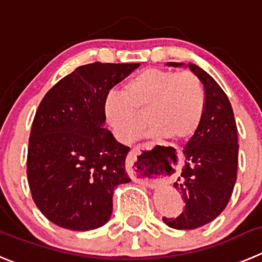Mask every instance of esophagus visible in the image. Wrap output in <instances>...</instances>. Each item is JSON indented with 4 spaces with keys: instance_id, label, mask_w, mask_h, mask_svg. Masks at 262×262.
I'll use <instances>...</instances> for the list:
<instances>
[{
    "instance_id": "esophagus-1",
    "label": "esophagus",
    "mask_w": 262,
    "mask_h": 262,
    "mask_svg": "<svg viewBox=\"0 0 262 262\" xmlns=\"http://www.w3.org/2000/svg\"><path fill=\"white\" fill-rule=\"evenodd\" d=\"M152 148V143L146 142V143H139L136 147L132 148V151L128 155V172L130 174L132 180L136 181L138 183H142V185H146V186H154L156 182L159 181L158 177H151V176L145 174L143 172L137 168V158L138 155H141V151L151 150Z\"/></svg>"
}]
</instances>
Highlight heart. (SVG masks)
Listing matches in <instances>:
<instances>
[{
    "mask_svg": "<svg viewBox=\"0 0 262 262\" xmlns=\"http://www.w3.org/2000/svg\"><path fill=\"white\" fill-rule=\"evenodd\" d=\"M204 107V89L194 73L147 68L134 75L123 93L107 95L104 114L124 143L133 141L145 126L146 115L152 124L151 134H164L180 142L196 133Z\"/></svg>",
    "mask_w": 262,
    "mask_h": 262,
    "instance_id": "b5f03b06",
    "label": "heart"
}]
</instances>
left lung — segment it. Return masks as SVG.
<instances>
[{
  "label": "left lung",
  "instance_id": "left-lung-1",
  "mask_svg": "<svg viewBox=\"0 0 262 262\" xmlns=\"http://www.w3.org/2000/svg\"><path fill=\"white\" fill-rule=\"evenodd\" d=\"M167 64L180 67L183 63ZM189 68L204 86L205 107L199 129L183 148L185 167L174 182L185 208L178 217H163L178 230L213 221L230 200L238 170V130L229 98L205 71L192 63Z\"/></svg>",
  "mask_w": 262,
  "mask_h": 262
}]
</instances>
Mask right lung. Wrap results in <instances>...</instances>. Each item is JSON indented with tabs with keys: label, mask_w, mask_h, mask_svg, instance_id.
<instances>
[{
	"label": "right lung",
	"mask_w": 262,
	"mask_h": 262,
	"mask_svg": "<svg viewBox=\"0 0 262 262\" xmlns=\"http://www.w3.org/2000/svg\"><path fill=\"white\" fill-rule=\"evenodd\" d=\"M139 63L77 67L42 98L29 134L27 177L43 216L68 230L103 226L115 187L130 181L128 146L104 128L110 90Z\"/></svg>",
	"instance_id": "right-lung-1"
}]
</instances>
